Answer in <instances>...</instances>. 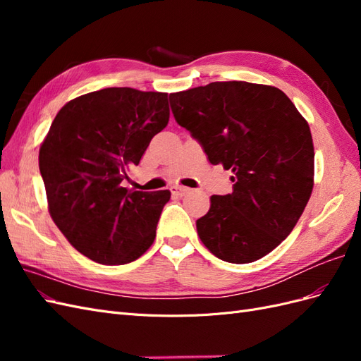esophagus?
I'll list each match as a JSON object with an SVG mask.
<instances>
[{
  "instance_id": "34e87169",
  "label": "esophagus",
  "mask_w": 361,
  "mask_h": 361,
  "mask_svg": "<svg viewBox=\"0 0 361 361\" xmlns=\"http://www.w3.org/2000/svg\"><path fill=\"white\" fill-rule=\"evenodd\" d=\"M170 191H171L173 195H176V197H183V195H187V194L191 192L190 188L180 187V185H173V187L170 188Z\"/></svg>"
}]
</instances>
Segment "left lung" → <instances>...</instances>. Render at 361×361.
Wrapping results in <instances>:
<instances>
[{
    "label": "left lung",
    "mask_w": 361,
    "mask_h": 361,
    "mask_svg": "<svg viewBox=\"0 0 361 361\" xmlns=\"http://www.w3.org/2000/svg\"><path fill=\"white\" fill-rule=\"evenodd\" d=\"M170 105L207 161L233 173V192L212 195L195 221L200 241L231 264L267 256L293 231L313 190L307 120L277 87L245 81L171 93Z\"/></svg>",
    "instance_id": "8db88e82"
}]
</instances>
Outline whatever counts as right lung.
<instances>
[{
  "mask_svg": "<svg viewBox=\"0 0 361 361\" xmlns=\"http://www.w3.org/2000/svg\"><path fill=\"white\" fill-rule=\"evenodd\" d=\"M169 94L110 87L75 97L39 149L52 221L81 255L125 265L154 244L171 192L122 187L126 173L167 126Z\"/></svg>",
  "mask_w": 361,
  "mask_h": 361,
  "instance_id": "obj_1",
  "label": "right lung"
}]
</instances>
